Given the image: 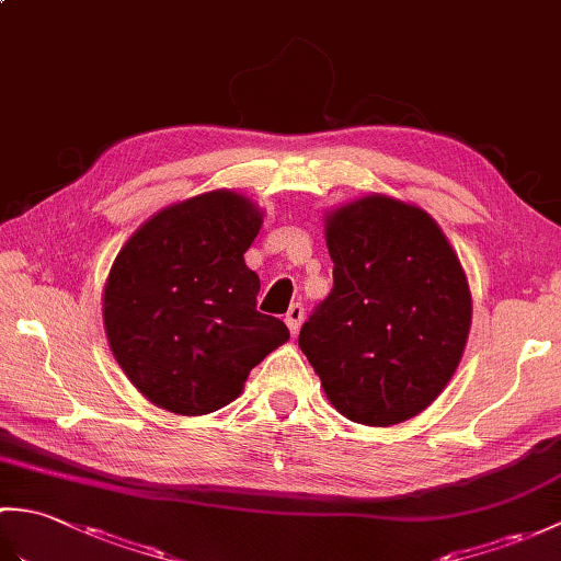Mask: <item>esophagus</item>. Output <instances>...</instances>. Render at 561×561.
I'll use <instances>...</instances> for the list:
<instances>
[{"mask_svg": "<svg viewBox=\"0 0 561 561\" xmlns=\"http://www.w3.org/2000/svg\"><path fill=\"white\" fill-rule=\"evenodd\" d=\"M284 320H287V328L291 330V335H296V332H299V328H301V323H304V306L291 304L287 316H284Z\"/></svg>", "mask_w": 561, "mask_h": 561, "instance_id": "obj_1", "label": "esophagus"}]
</instances>
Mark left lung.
Masks as SVG:
<instances>
[{"mask_svg":"<svg viewBox=\"0 0 561 561\" xmlns=\"http://www.w3.org/2000/svg\"><path fill=\"white\" fill-rule=\"evenodd\" d=\"M332 291L299 335L347 420L390 426L432 404L456 374L472 296L456 250L420 207L368 195L330 211Z\"/></svg>","mask_w":561,"mask_h":561,"instance_id":"left-lung-1","label":"left lung"}]
</instances>
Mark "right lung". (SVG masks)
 I'll return each mask as SVG.
<instances>
[{
	"instance_id": "obj_1",
	"label": "right lung",
	"mask_w": 561,
	"mask_h": 561,
	"mask_svg": "<svg viewBox=\"0 0 561 561\" xmlns=\"http://www.w3.org/2000/svg\"><path fill=\"white\" fill-rule=\"evenodd\" d=\"M260 226L255 202L214 190L153 214L117 253L103 289L105 335L157 408L221 410L289 340L279 318L257 311L260 279L243 260Z\"/></svg>"
}]
</instances>
